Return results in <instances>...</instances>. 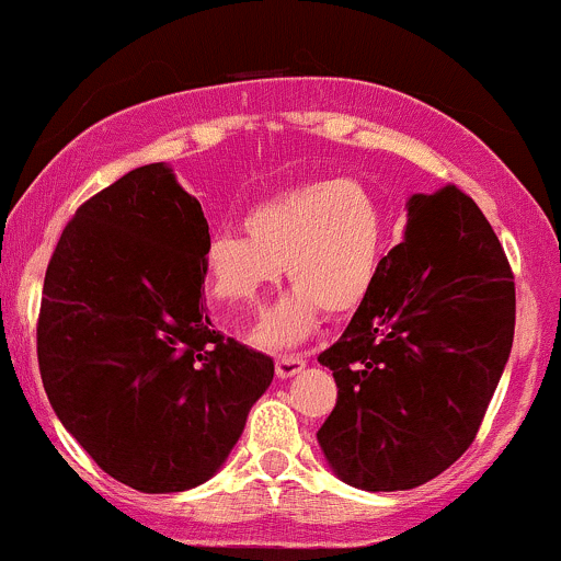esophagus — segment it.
I'll return each instance as SVG.
<instances>
[{
	"label": "esophagus",
	"instance_id": "obj_1",
	"mask_svg": "<svg viewBox=\"0 0 561 561\" xmlns=\"http://www.w3.org/2000/svg\"><path fill=\"white\" fill-rule=\"evenodd\" d=\"M307 360L302 358V355H283V358L275 360V371H278L280 379H288L294 375H299V371L305 369Z\"/></svg>",
	"mask_w": 561,
	"mask_h": 561
}]
</instances>
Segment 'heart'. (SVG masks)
Here are the masks:
<instances>
[{"mask_svg": "<svg viewBox=\"0 0 561 561\" xmlns=\"http://www.w3.org/2000/svg\"><path fill=\"white\" fill-rule=\"evenodd\" d=\"M243 234L219 232L203 251L214 302L251 307L280 278L294 291L264 312L256 342L291 347L316 329L321 310L345 318L364 305L385 254V210L358 179H331L280 192L243 219Z\"/></svg>", "mask_w": 561, "mask_h": 561, "instance_id": "b5f03b06", "label": "heart"}]
</instances>
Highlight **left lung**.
<instances>
[{
	"label": "left lung",
	"mask_w": 561,
	"mask_h": 561,
	"mask_svg": "<svg viewBox=\"0 0 561 561\" xmlns=\"http://www.w3.org/2000/svg\"><path fill=\"white\" fill-rule=\"evenodd\" d=\"M407 210L369 297L318 355L336 382L318 444L369 492L425 484L471 447L514 345V273L479 206L447 184Z\"/></svg>",
	"instance_id": "left-lung-1"
}]
</instances>
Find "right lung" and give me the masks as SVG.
Here are the masks:
<instances>
[{
	"label": "right lung",
	"instance_id": "right-lung-1",
	"mask_svg": "<svg viewBox=\"0 0 561 561\" xmlns=\"http://www.w3.org/2000/svg\"><path fill=\"white\" fill-rule=\"evenodd\" d=\"M201 203L162 162L77 208L53 251L39 375L66 431L112 479L184 492L221 468L270 388V355L210 329Z\"/></svg>",
	"mask_w": 561,
	"mask_h": 561
}]
</instances>
